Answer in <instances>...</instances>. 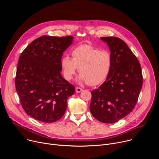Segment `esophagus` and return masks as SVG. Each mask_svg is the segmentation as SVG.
Instances as JSON below:
<instances>
[{
	"label": "esophagus",
	"mask_w": 159,
	"mask_h": 159,
	"mask_svg": "<svg viewBox=\"0 0 159 159\" xmlns=\"http://www.w3.org/2000/svg\"><path fill=\"white\" fill-rule=\"evenodd\" d=\"M75 90H76L77 93H80V92L82 91V89H81L80 87H76L75 88Z\"/></svg>",
	"instance_id": "1"
}]
</instances>
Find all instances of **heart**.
Returning <instances> with one entry per match:
<instances>
[{
	"label": "heart",
	"instance_id": "heart-1",
	"mask_svg": "<svg viewBox=\"0 0 159 159\" xmlns=\"http://www.w3.org/2000/svg\"><path fill=\"white\" fill-rule=\"evenodd\" d=\"M72 58L68 55L61 59V67L64 78L69 81L75 74L77 69L80 75L79 81L87 82L94 86L102 83L108 77L111 69L112 56L107 50L89 44H81L72 53Z\"/></svg>",
	"mask_w": 159,
	"mask_h": 159
}]
</instances>
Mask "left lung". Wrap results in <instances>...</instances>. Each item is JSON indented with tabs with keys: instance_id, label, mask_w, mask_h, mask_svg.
Returning <instances> with one entry per match:
<instances>
[{
	"instance_id": "1",
	"label": "left lung",
	"mask_w": 159,
	"mask_h": 159,
	"mask_svg": "<svg viewBox=\"0 0 159 159\" xmlns=\"http://www.w3.org/2000/svg\"><path fill=\"white\" fill-rule=\"evenodd\" d=\"M112 56L109 74L99 89L92 90L90 111L98 121L114 123L133 111L142 87L140 64L126 43L117 37H102Z\"/></svg>"
}]
</instances>
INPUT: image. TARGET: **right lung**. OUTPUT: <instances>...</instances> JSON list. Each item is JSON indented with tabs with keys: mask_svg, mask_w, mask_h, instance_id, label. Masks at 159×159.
I'll list each match as a JSON object with an SVG mask.
<instances>
[{
	"mask_svg": "<svg viewBox=\"0 0 159 159\" xmlns=\"http://www.w3.org/2000/svg\"><path fill=\"white\" fill-rule=\"evenodd\" d=\"M71 36H43L31 42L21 53L16 75V89L26 114L44 123L61 119L67 99L75 87L61 75L63 52L73 43Z\"/></svg>",
	"mask_w": 159,
	"mask_h": 159,
	"instance_id": "right-lung-1",
	"label": "right lung"
}]
</instances>
